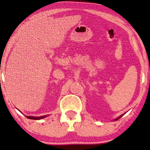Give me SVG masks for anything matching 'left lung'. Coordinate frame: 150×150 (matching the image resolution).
<instances>
[{
  "label": "left lung",
  "mask_w": 150,
  "mask_h": 150,
  "mask_svg": "<svg viewBox=\"0 0 150 150\" xmlns=\"http://www.w3.org/2000/svg\"><path fill=\"white\" fill-rule=\"evenodd\" d=\"M124 114H125V113H124ZM124 115V114H123V115H120V116H118V118H115V119H114V120H118V119H120L121 117H122V116Z\"/></svg>",
  "instance_id": "obj_1"
}]
</instances>
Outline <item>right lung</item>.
Returning <instances> with one entry per match:
<instances>
[{
  "instance_id": "right-lung-1",
  "label": "right lung",
  "mask_w": 150,
  "mask_h": 150,
  "mask_svg": "<svg viewBox=\"0 0 150 150\" xmlns=\"http://www.w3.org/2000/svg\"><path fill=\"white\" fill-rule=\"evenodd\" d=\"M47 116L48 115H45V116H25L29 119H32V120H41V119L47 117Z\"/></svg>"
}]
</instances>
